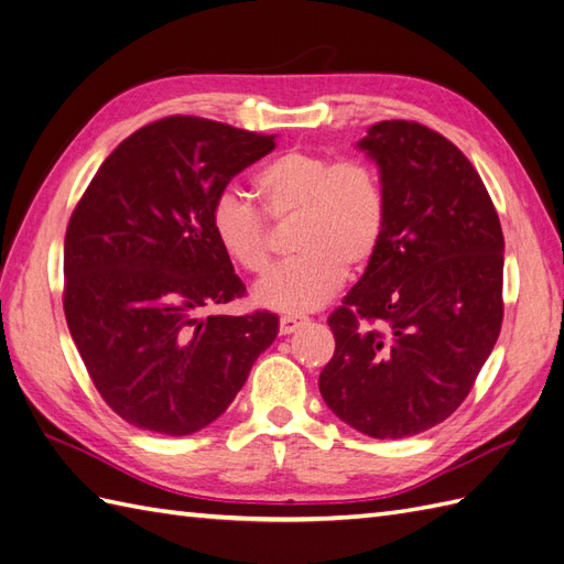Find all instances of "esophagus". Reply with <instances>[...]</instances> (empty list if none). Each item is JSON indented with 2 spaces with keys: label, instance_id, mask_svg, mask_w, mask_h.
Here are the masks:
<instances>
[{
  "label": "esophagus",
  "instance_id": "1",
  "mask_svg": "<svg viewBox=\"0 0 564 564\" xmlns=\"http://www.w3.org/2000/svg\"><path fill=\"white\" fill-rule=\"evenodd\" d=\"M305 322H308V319L301 317V315H282L280 317V332L282 334H294L296 329L303 327Z\"/></svg>",
  "mask_w": 564,
  "mask_h": 564
}]
</instances>
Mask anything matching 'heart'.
I'll list each match as a JSON object with an SVG mask.
<instances>
[{
  "instance_id": "b5f03b06",
  "label": "heart",
  "mask_w": 564,
  "mask_h": 564,
  "mask_svg": "<svg viewBox=\"0 0 564 564\" xmlns=\"http://www.w3.org/2000/svg\"><path fill=\"white\" fill-rule=\"evenodd\" d=\"M256 193L272 220L296 218L292 249L299 256L272 270L253 292L265 308L289 315L317 311L338 292L348 270L377 259L388 228V197L373 166L289 150L256 174ZM209 220L228 259L249 275H263L272 256L265 216L228 187L216 195Z\"/></svg>"
}]
</instances>
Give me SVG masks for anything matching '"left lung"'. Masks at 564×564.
I'll use <instances>...</instances> for the list:
<instances>
[{
    "label": "left lung",
    "instance_id": "left-lung-1",
    "mask_svg": "<svg viewBox=\"0 0 564 564\" xmlns=\"http://www.w3.org/2000/svg\"><path fill=\"white\" fill-rule=\"evenodd\" d=\"M357 148L379 166L388 228L327 319L336 350L319 392L350 429L400 440L449 419L497 344L503 232L480 174L442 133L390 119Z\"/></svg>",
    "mask_w": 564,
    "mask_h": 564
}]
</instances>
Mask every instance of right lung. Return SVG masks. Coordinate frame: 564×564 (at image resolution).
I'll list each match as a JSON object with an SVG mask.
<instances>
[{
	"mask_svg": "<svg viewBox=\"0 0 564 564\" xmlns=\"http://www.w3.org/2000/svg\"><path fill=\"white\" fill-rule=\"evenodd\" d=\"M275 135L158 119L119 143L75 207L63 249L67 329L127 423L191 435L226 412L278 336V315L204 311L245 294L212 232L218 193Z\"/></svg>",
	"mask_w": 564,
	"mask_h": 564,
	"instance_id": "right-lung-1",
	"label": "right lung"
}]
</instances>
